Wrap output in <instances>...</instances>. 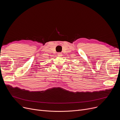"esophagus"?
<instances>
[{"mask_svg":"<svg viewBox=\"0 0 120 120\" xmlns=\"http://www.w3.org/2000/svg\"><path fill=\"white\" fill-rule=\"evenodd\" d=\"M58 56H59V57H60V56H62V54L61 53H58Z\"/></svg>","mask_w":120,"mask_h":120,"instance_id":"1","label":"esophagus"}]
</instances>
